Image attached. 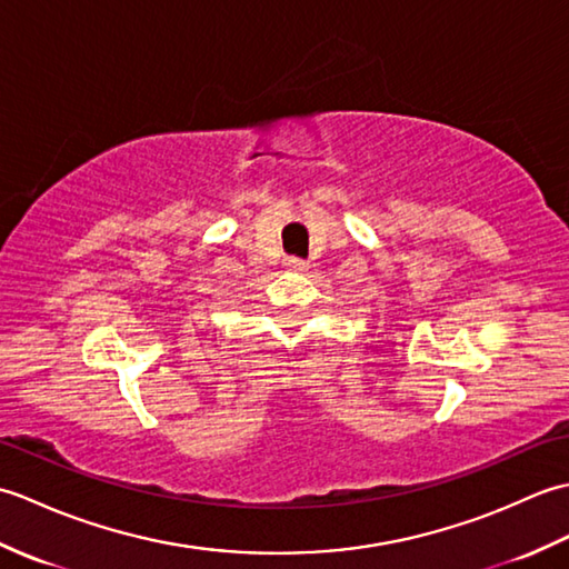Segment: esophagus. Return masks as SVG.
<instances>
[{"label": "esophagus", "mask_w": 569, "mask_h": 569, "mask_svg": "<svg viewBox=\"0 0 569 569\" xmlns=\"http://www.w3.org/2000/svg\"><path fill=\"white\" fill-rule=\"evenodd\" d=\"M283 269H286V271H306L308 263H306L303 259L288 257V259H283Z\"/></svg>", "instance_id": "34e87169"}]
</instances>
